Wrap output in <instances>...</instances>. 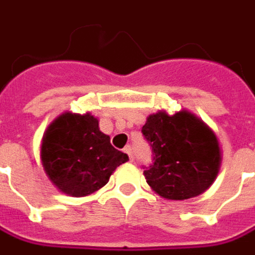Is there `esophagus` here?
Wrapping results in <instances>:
<instances>
[{"instance_id":"1","label":"esophagus","mask_w":255,"mask_h":255,"mask_svg":"<svg viewBox=\"0 0 255 255\" xmlns=\"http://www.w3.org/2000/svg\"><path fill=\"white\" fill-rule=\"evenodd\" d=\"M124 151L126 153V154L129 155V160H130V161H133V148H131L130 146H126V147L124 148Z\"/></svg>"}]
</instances>
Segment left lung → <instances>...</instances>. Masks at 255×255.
I'll return each instance as SVG.
<instances>
[{"label": "left lung", "mask_w": 255, "mask_h": 255, "mask_svg": "<svg viewBox=\"0 0 255 255\" xmlns=\"http://www.w3.org/2000/svg\"><path fill=\"white\" fill-rule=\"evenodd\" d=\"M141 133L153 153L143 172L158 195L182 201L211 187L219 172V141L201 119L187 111L158 112L148 116Z\"/></svg>", "instance_id": "left-lung-1"}]
</instances>
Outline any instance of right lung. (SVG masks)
Wrapping results in <instances>:
<instances>
[{"label": "right lung", "mask_w": 255, "mask_h": 255, "mask_svg": "<svg viewBox=\"0 0 255 255\" xmlns=\"http://www.w3.org/2000/svg\"><path fill=\"white\" fill-rule=\"evenodd\" d=\"M126 153L111 144L90 114H63L46 131L42 143V164L61 192L85 196L98 191L116 167L126 163Z\"/></svg>", "instance_id": "1"}]
</instances>
